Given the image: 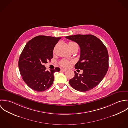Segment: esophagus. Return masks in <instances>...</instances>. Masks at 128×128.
Returning <instances> with one entry per match:
<instances>
[{
	"label": "esophagus",
	"instance_id": "obj_1",
	"mask_svg": "<svg viewBox=\"0 0 128 128\" xmlns=\"http://www.w3.org/2000/svg\"><path fill=\"white\" fill-rule=\"evenodd\" d=\"M61 70L62 71H63V72H65V71H67V70H66V69H61Z\"/></svg>",
	"mask_w": 128,
	"mask_h": 128
}]
</instances>
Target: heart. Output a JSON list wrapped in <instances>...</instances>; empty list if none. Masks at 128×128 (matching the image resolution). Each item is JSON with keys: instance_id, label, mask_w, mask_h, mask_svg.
<instances>
[{"instance_id": "obj_1", "label": "heart", "mask_w": 128, "mask_h": 128, "mask_svg": "<svg viewBox=\"0 0 128 128\" xmlns=\"http://www.w3.org/2000/svg\"><path fill=\"white\" fill-rule=\"evenodd\" d=\"M76 44V43H75L74 42H69V45L73 44ZM71 63H72V61H71L66 60V59H62L59 62V64L62 67L67 68V67H68L70 66V65Z\"/></svg>"}]
</instances>
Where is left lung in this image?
Instances as JSON below:
<instances>
[{
  "mask_svg": "<svg viewBox=\"0 0 128 128\" xmlns=\"http://www.w3.org/2000/svg\"><path fill=\"white\" fill-rule=\"evenodd\" d=\"M80 47V57L75 65V69L83 70L69 80L75 90L84 92L98 86L105 76L108 69V53L105 45L97 37L92 34H76L66 36Z\"/></svg>",
  "mask_w": 128,
  "mask_h": 128,
  "instance_id": "1",
  "label": "left lung"
}]
</instances>
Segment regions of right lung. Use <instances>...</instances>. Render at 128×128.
Masks as SVG:
<instances>
[{
    "label": "right lung",
    "mask_w": 128,
    "mask_h": 128,
    "mask_svg": "<svg viewBox=\"0 0 128 128\" xmlns=\"http://www.w3.org/2000/svg\"><path fill=\"white\" fill-rule=\"evenodd\" d=\"M60 39L38 36L26 44L19 57L18 66L23 80L31 89L43 92L52 84L54 73L60 69L56 67L48 71L44 64L53 58L54 48Z\"/></svg>",
    "instance_id": "right-lung-1"
}]
</instances>
